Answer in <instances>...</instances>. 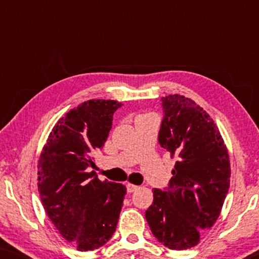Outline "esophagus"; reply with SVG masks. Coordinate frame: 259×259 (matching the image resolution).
I'll return each mask as SVG.
<instances>
[{"instance_id":"1","label":"esophagus","mask_w":259,"mask_h":259,"mask_svg":"<svg viewBox=\"0 0 259 259\" xmlns=\"http://www.w3.org/2000/svg\"><path fill=\"white\" fill-rule=\"evenodd\" d=\"M126 189H127V192L132 193V192H136V191L139 189V186L134 185V184H131V183H127L126 184Z\"/></svg>"}]
</instances>
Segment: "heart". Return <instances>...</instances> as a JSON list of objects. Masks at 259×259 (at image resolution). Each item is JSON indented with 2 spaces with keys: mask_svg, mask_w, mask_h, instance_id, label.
Returning a JSON list of instances; mask_svg holds the SVG:
<instances>
[{
  "mask_svg": "<svg viewBox=\"0 0 259 259\" xmlns=\"http://www.w3.org/2000/svg\"><path fill=\"white\" fill-rule=\"evenodd\" d=\"M143 119H155V115L153 113H144V114H140L137 118V120H143Z\"/></svg>",
  "mask_w": 259,
  "mask_h": 259,
  "instance_id": "b5f03b06",
  "label": "heart"
}]
</instances>
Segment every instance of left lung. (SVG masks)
Instances as JSON below:
<instances>
[{"label":"left lung","instance_id":"obj_1","mask_svg":"<svg viewBox=\"0 0 259 259\" xmlns=\"http://www.w3.org/2000/svg\"><path fill=\"white\" fill-rule=\"evenodd\" d=\"M164 119L159 144L177 158L165 191L153 190L146 221L171 250L196 246L221 214L230 187L229 152L213 119L193 100L161 98Z\"/></svg>","mask_w":259,"mask_h":259}]
</instances>
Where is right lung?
<instances>
[{
    "label": "right lung",
    "mask_w": 259,
    "mask_h": 259,
    "mask_svg": "<svg viewBox=\"0 0 259 259\" xmlns=\"http://www.w3.org/2000/svg\"><path fill=\"white\" fill-rule=\"evenodd\" d=\"M121 102L88 100L53 127L37 164V189L46 213L67 242L92 251L108 242L126 186L99 180L92 154L100 150Z\"/></svg>",
    "instance_id": "right-lung-1"
}]
</instances>
